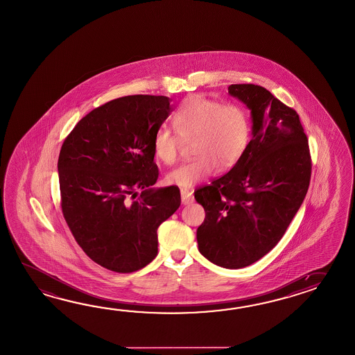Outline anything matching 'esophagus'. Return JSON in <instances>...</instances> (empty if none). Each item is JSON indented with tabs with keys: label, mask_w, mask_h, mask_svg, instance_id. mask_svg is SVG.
<instances>
[{
	"label": "esophagus",
	"mask_w": 355,
	"mask_h": 355,
	"mask_svg": "<svg viewBox=\"0 0 355 355\" xmlns=\"http://www.w3.org/2000/svg\"><path fill=\"white\" fill-rule=\"evenodd\" d=\"M181 198L182 204L183 205H189L191 202H193V196H192V192L189 189H181Z\"/></svg>",
	"instance_id": "esophagus-1"
}]
</instances>
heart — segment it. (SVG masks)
Listing matches in <instances>:
<instances>
[{
	"label": "heart",
	"mask_w": 355,
	"mask_h": 355,
	"mask_svg": "<svg viewBox=\"0 0 355 355\" xmlns=\"http://www.w3.org/2000/svg\"><path fill=\"white\" fill-rule=\"evenodd\" d=\"M172 125L160 126L153 137L155 158L166 166L178 158L182 140L192 138L196 155L166 174L169 184L189 189L211 177L219 166L229 168L243 157L251 141L248 112L236 103H224L204 95H191L173 110Z\"/></svg>",
	"instance_id": "obj_1"
}]
</instances>
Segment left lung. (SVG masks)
<instances>
[{
    "instance_id": "obj_1",
    "label": "left lung",
    "mask_w": 355,
    "mask_h": 355,
    "mask_svg": "<svg viewBox=\"0 0 355 355\" xmlns=\"http://www.w3.org/2000/svg\"><path fill=\"white\" fill-rule=\"evenodd\" d=\"M228 92L252 113V140L228 173L195 189L205 209L198 251L215 265L245 268L283 238L307 195L312 159L295 110L268 89L233 84Z\"/></svg>"
}]
</instances>
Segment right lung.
<instances>
[{
	"instance_id": "obj_1",
	"label": "right lung",
	"mask_w": 355,
	"mask_h": 355,
	"mask_svg": "<svg viewBox=\"0 0 355 355\" xmlns=\"http://www.w3.org/2000/svg\"><path fill=\"white\" fill-rule=\"evenodd\" d=\"M171 110L163 95L117 98L89 112L63 141V218L83 251L110 271L134 272L154 260L159 225L181 205L177 186L148 189L159 175L153 137Z\"/></svg>"
}]
</instances>
